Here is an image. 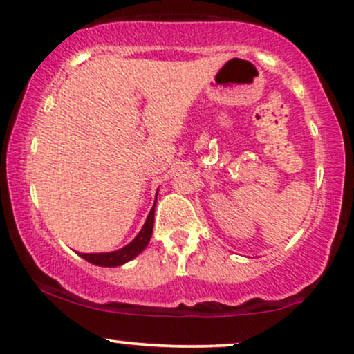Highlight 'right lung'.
Segmentation results:
<instances>
[{
    "instance_id": "add662e5",
    "label": "right lung",
    "mask_w": 354,
    "mask_h": 354,
    "mask_svg": "<svg viewBox=\"0 0 354 354\" xmlns=\"http://www.w3.org/2000/svg\"><path fill=\"white\" fill-rule=\"evenodd\" d=\"M155 206H156V201L153 204L147 221H145L142 231L138 232V236H136L129 245L122 247V249L118 250H113V252L79 254V255L82 259H85L87 262H91L93 266H99V267H118V266H123L125 262L131 261V259H135L136 255L142 252L145 247L148 245V242L151 239L153 223H155Z\"/></svg>"
}]
</instances>
